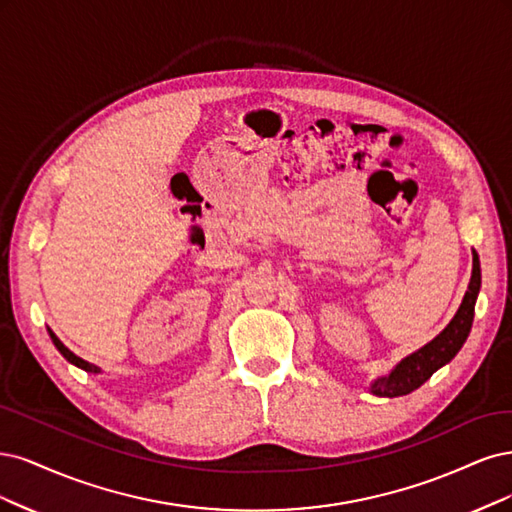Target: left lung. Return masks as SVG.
Segmentation results:
<instances>
[{
  "instance_id": "obj_1",
  "label": "left lung",
  "mask_w": 512,
  "mask_h": 512,
  "mask_svg": "<svg viewBox=\"0 0 512 512\" xmlns=\"http://www.w3.org/2000/svg\"><path fill=\"white\" fill-rule=\"evenodd\" d=\"M478 291H481V261H478L476 251H472L470 285L451 323L432 342H427L419 351L404 357L387 376L372 381L370 391L378 395V398H398V395L419 389L438 368L449 364L461 346H464L472 329Z\"/></svg>"
}]
</instances>
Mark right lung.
Listing matches in <instances>:
<instances>
[{
	"label": "right lung",
	"mask_w": 512,
	"mask_h": 512,
	"mask_svg": "<svg viewBox=\"0 0 512 512\" xmlns=\"http://www.w3.org/2000/svg\"><path fill=\"white\" fill-rule=\"evenodd\" d=\"M48 334H51V338H53V342H55V346H57V349H59V353L65 357V359H68L70 361V364H74V366H78V368H82V370H85V372H93V374H97V372H102L100 368H97V366H93V364H89V361H85V359H80L78 355H74L70 349H68V346H65L55 334H53V329H48Z\"/></svg>",
	"instance_id": "obj_1"
}]
</instances>
